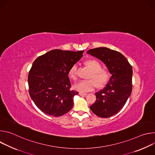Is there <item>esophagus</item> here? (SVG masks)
<instances>
[{"instance_id":"1","label":"esophagus","mask_w":155,"mask_h":155,"mask_svg":"<svg viewBox=\"0 0 155 155\" xmlns=\"http://www.w3.org/2000/svg\"><path fill=\"white\" fill-rule=\"evenodd\" d=\"M79 95H80V96H86V93H79Z\"/></svg>"}]
</instances>
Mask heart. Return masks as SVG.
Masks as SVG:
<instances>
[{"label": "heart", "mask_w": 155, "mask_h": 155, "mask_svg": "<svg viewBox=\"0 0 155 155\" xmlns=\"http://www.w3.org/2000/svg\"><path fill=\"white\" fill-rule=\"evenodd\" d=\"M86 65L93 71L90 77V78L93 79L81 80L74 85V89L80 93H87L93 91L97 87V82L99 86H102L107 81L109 77L108 72L102 69V65L99 61L90 60L86 62ZM77 69L78 64H75L69 70V75L73 80H76L77 78Z\"/></svg>", "instance_id": "obj_1"}]
</instances>
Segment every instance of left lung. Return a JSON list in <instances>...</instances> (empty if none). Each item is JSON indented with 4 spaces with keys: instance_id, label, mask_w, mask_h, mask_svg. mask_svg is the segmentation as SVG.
<instances>
[{
    "instance_id": "1",
    "label": "left lung",
    "mask_w": 155,
    "mask_h": 155,
    "mask_svg": "<svg viewBox=\"0 0 155 155\" xmlns=\"http://www.w3.org/2000/svg\"><path fill=\"white\" fill-rule=\"evenodd\" d=\"M87 53L102 61L112 74L104 89L95 93L96 101L90 106L97 116L108 118L120 111L131 94L132 66L121 53L108 48L91 49Z\"/></svg>"
}]
</instances>
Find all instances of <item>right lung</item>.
<instances>
[{
	"label": "right lung",
	"mask_w": 155,
	"mask_h": 155,
	"mask_svg": "<svg viewBox=\"0 0 155 155\" xmlns=\"http://www.w3.org/2000/svg\"><path fill=\"white\" fill-rule=\"evenodd\" d=\"M83 52L53 50L38 56L33 62L28 78L29 93L44 114L60 117L72 108L74 97L78 92L71 90L68 74Z\"/></svg>",
	"instance_id": "obj_1"
}]
</instances>
